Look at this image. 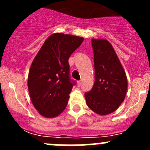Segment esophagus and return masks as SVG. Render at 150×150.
Wrapping results in <instances>:
<instances>
[{"label":"esophagus","mask_w":150,"mask_h":150,"mask_svg":"<svg viewBox=\"0 0 150 150\" xmlns=\"http://www.w3.org/2000/svg\"><path fill=\"white\" fill-rule=\"evenodd\" d=\"M77 84H78V86H81L82 85V82H81V81H77Z\"/></svg>","instance_id":"esophagus-1"}]
</instances>
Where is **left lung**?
<instances>
[{
  "instance_id": "obj_1",
  "label": "left lung",
  "mask_w": 150,
  "mask_h": 150,
  "mask_svg": "<svg viewBox=\"0 0 150 150\" xmlns=\"http://www.w3.org/2000/svg\"><path fill=\"white\" fill-rule=\"evenodd\" d=\"M95 82L85 93L88 107L99 115L115 111L124 101L128 88L126 74L111 43L105 39L91 40Z\"/></svg>"
}]
</instances>
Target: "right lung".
Returning <instances> with one entry per match:
<instances>
[{
	"instance_id": "1",
	"label": "right lung",
	"mask_w": 150,
	"mask_h": 150,
	"mask_svg": "<svg viewBox=\"0 0 150 150\" xmlns=\"http://www.w3.org/2000/svg\"><path fill=\"white\" fill-rule=\"evenodd\" d=\"M79 36L54 33L45 40L30 66L28 86L39 114L54 118L66 108L75 83L69 78L68 59L83 41Z\"/></svg>"
}]
</instances>
